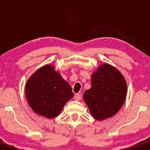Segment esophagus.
Here are the masks:
<instances>
[{
    "label": "esophagus",
    "instance_id": "34e87169",
    "mask_svg": "<svg viewBox=\"0 0 150 150\" xmlns=\"http://www.w3.org/2000/svg\"><path fill=\"white\" fill-rule=\"evenodd\" d=\"M74 99L77 101H79L81 99V95L79 94V93H76V94L74 96Z\"/></svg>",
    "mask_w": 150,
    "mask_h": 150
}]
</instances>
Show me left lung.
Returning a JSON list of instances; mask_svg holds the SVG:
<instances>
[{
    "label": "left lung",
    "mask_w": 150,
    "mask_h": 150,
    "mask_svg": "<svg viewBox=\"0 0 150 150\" xmlns=\"http://www.w3.org/2000/svg\"><path fill=\"white\" fill-rule=\"evenodd\" d=\"M91 88L86 91L83 99L91 115L102 121L114 116L121 109L127 93V83L121 72L111 64L98 67L91 78Z\"/></svg>",
    "instance_id": "8db88e82"
}]
</instances>
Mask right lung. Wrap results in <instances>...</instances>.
I'll return each instance as SVG.
<instances>
[{"label":"right lung","instance_id":"obj_1","mask_svg":"<svg viewBox=\"0 0 150 150\" xmlns=\"http://www.w3.org/2000/svg\"><path fill=\"white\" fill-rule=\"evenodd\" d=\"M25 95L32 110L48 119L59 115L74 96L70 85L51 64L41 67L30 77Z\"/></svg>","mask_w":150,"mask_h":150}]
</instances>
